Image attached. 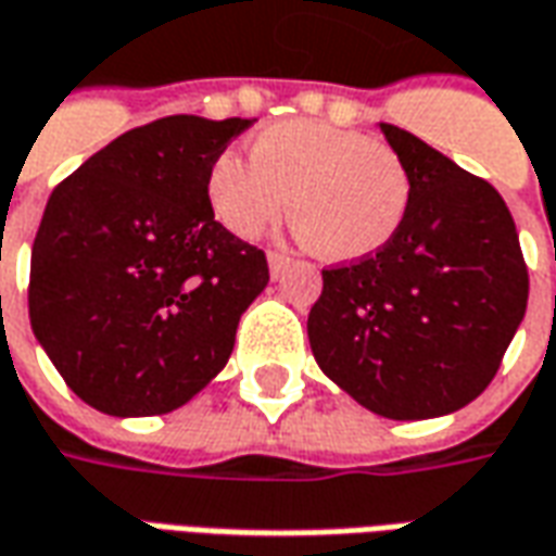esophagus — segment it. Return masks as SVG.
Returning a JSON list of instances; mask_svg holds the SVG:
<instances>
[{
  "label": "esophagus",
  "instance_id": "obj_1",
  "mask_svg": "<svg viewBox=\"0 0 556 556\" xmlns=\"http://www.w3.org/2000/svg\"><path fill=\"white\" fill-rule=\"evenodd\" d=\"M267 267H270V277L279 279L286 274V267H289V258L282 252H267Z\"/></svg>",
  "mask_w": 556,
  "mask_h": 556
}]
</instances>
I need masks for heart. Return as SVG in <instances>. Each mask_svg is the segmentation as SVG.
<instances>
[{
    "mask_svg": "<svg viewBox=\"0 0 556 556\" xmlns=\"http://www.w3.org/2000/svg\"><path fill=\"white\" fill-rule=\"evenodd\" d=\"M216 223L252 240L286 213L321 262L370 258L397 238L413 180L386 143L313 119L267 126L250 141V165L223 153L204 180Z\"/></svg>",
    "mask_w": 556,
    "mask_h": 556,
    "instance_id": "heart-1",
    "label": "heart"
}]
</instances>
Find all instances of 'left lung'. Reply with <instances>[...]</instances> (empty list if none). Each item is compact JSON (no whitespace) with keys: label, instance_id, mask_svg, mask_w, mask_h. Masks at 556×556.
I'll list each match as a JSON object with an SVG mask.
<instances>
[{"label":"left lung","instance_id":"1","mask_svg":"<svg viewBox=\"0 0 556 556\" xmlns=\"http://www.w3.org/2000/svg\"><path fill=\"white\" fill-rule=\"evenodd\" d=\"M379 129L409 170V211L386 250L321 270L306 333L321 372L364 409L440 418L491 386L530 279L494 186L413 131Z\"/></svg>","mask_w":556,"mask_h":556}]
</instances>
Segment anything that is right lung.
<instances>
[{
    "label": "right lung",
    "mask_w": 556,
    "mask_h": 556,
    "mask_svg": "<svg viewBox=\"0 0 556 556\" xmlns=\"http://www.w3.org/2000/svg\"><path fill=\"white\" fill-rule=\"evenodd\" d=\"M252 119L177 114L111 141L50 195L29 321L65 386L116 418L165 415L223 370L265 252L213 219L204 180Z\"/></svg>",
    "instance_id": "add662e5"
}]
</instances>
